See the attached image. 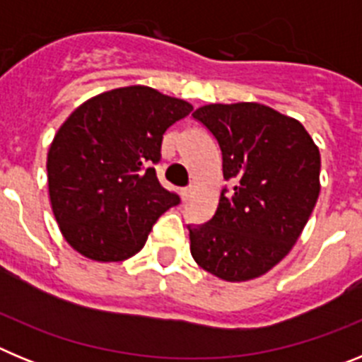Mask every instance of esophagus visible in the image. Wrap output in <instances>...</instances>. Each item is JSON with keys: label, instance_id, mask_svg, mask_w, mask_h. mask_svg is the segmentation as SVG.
Instances as JSON below:
<instances>
[{"label": "esophagus", "instance_id": "1", "mask_svg": "<svg viewBox=\"0 0 362 362\" xmlns=\"http://www.w3.org/2000/svg\"><path fill=\"white\" fill-rule=\"evenodd\" d=\"M192 197V188H181V199L188 201Z\"/></svg>", "mask_w": 362, "mask_h": 362}]
</instances>
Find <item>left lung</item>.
Wrapping results in <instances>:
<instances>
[{"mask_svg":"<svg viewBox=\"0 0 362 362\" xmlns=\"http://www.w3.org/2000/svg\"><path fill=\"white\" fill-rule=\"evenodd\" d=\"M192 116L217 139L232 183L209 223L188 225L192 257L219 279H255L292 250L308 223L321 153L299 121L267 105H204Z\"/></svg>","mask_w":362,"mask_h":362,"instance_id":"1","label":"left lung"}]
</instances>
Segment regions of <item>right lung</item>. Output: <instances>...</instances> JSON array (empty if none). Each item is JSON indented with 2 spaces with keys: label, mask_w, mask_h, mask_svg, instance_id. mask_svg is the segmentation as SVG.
Instances as JSON below:
<instances>
[{
  "label": "right lung",
  "mask_w": 362,
  "mask_h": 362,
  "mask_svg": "<svg viewBox=\"0 0 362 362\" xmlns=\"http://www.w3.org/2000/svg\"><path fill=\"white\" fill-rule=\"evenodd\" d=\"M192 112L150 86H123L88 99L66 117L47 158L52 212L74 250L101 263L132 257L153 223L179 204L153 165L163 134Z\"/></svg>",
  "instance_id": "add662e5"
}]
</instances>
